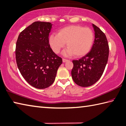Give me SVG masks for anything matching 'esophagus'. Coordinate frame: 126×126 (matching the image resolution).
Segmentation results:
<instances>
[{"mask_svg": "<svg viewBox=\"0 0 126 126\" xmlns=\"http://www.w3.org/2000/svg\"><path fill=\"white\" fill-rule=\"evenodd\" d=\"M68 61V60H67V59H64V58L63 59V63H66V62H67V61Z\"/></svg>", "mask_w": 126, "mask_h": 126, "instance_id": "obj_1", "label": "esophagus"}]
</instances>
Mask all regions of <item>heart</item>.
I'll return each instance as SVG.
<instances>
[{
  "label": "heart",
  "instance_id": "b5f03b06",
  "mask_svg": "<svg viewBox=\"0 0 126 126\" xmlns=\"http://www.w3.org/2000/svg\"><path fill=\"white\" fill-rule=\"evenodd\" d=\"M94 42V33L91 28L72 25L61 28L58 34H51L49 43L53 51L59 53L65 46L68 48L63 51L66 56H84L89 53Z\"/></svg>",
  "mask_w": 126,
  "mask_h": 126
}]
</instances>
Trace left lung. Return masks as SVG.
Instances as JSON below:
<instances>
[{
  "mask_svg": "<svg viewBox=\"0 0 126 126\" xmlns=\"http://www.w3.org/2000/svg\"><path fill=\"white\" fill-rule=\"evenodd\" d=\"M95 39L91 50L78 60H73L72 78L80 87L92 85L101 77L108 63L109 47L107 38L102 31L93 24Z\"/></svg>",
  "mask_w": 126,
  "mask_h": 126,
  "instance_id": "left-lung-1",
  "label": "left lung"
}]
</instances>
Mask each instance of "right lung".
Here are the masks:
<instances>
[{
	"instance_id": "1",
	"label": "right lung",
	"mask_w": 126,
	"mask_h": 126,
	"mask_svg": "<svg viewBox=\"0 0 126 126\" xmlns=\"http://www.w3.org/2000/svg\"><path fill=\"white\" fill-rule=\"evenodd\" d=\"M52 24L36 21L23 30L16 42L15 55L19 71L35 88L45 89L53 83L63 60L49 44Z\"/></svg>"
}]
</instances>
